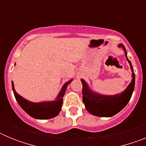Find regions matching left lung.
<instances>
[{"label":"left lung","mask_w":146,"mask_h":146,"mask_svg":"<svg viewBox=\"0 0 146 146\" xmlns=\"http://www.w3.org/2000/svg\"><path fill=\"white\" fill-rule=\"evenodd\" d=\"M124 51L126 58L129 64L131 71V82L124 91L115 95H104L94 91L83 79L82 84V102L89 113L98 117H111L119 113L126 107L131 97L135 84V74L131 63L127 58V52L122 44H118Z\"/></svg>","instance_id":"1"}]
</instances>
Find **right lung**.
<instances>
[{
    "label": "right lung",
    "instance_id": "1",
    "mask_svg": "<svg viewBox=\"0 0 146 146\" xmlns=\"http://www.w3.org/2000/svg\"><path fill=\"white\" fill-rule=\"evenodd\" d=\"M72 80L73 79H71L70 80L67 81L64 83L54 100L43 101L40 102H31L19 95L15 91L13 81H11V86H12V90L15 94V99L22 109L32 118H36V119L44 120L52 118L57 116L59 114L62 108V104H63V97L66 91L67 86L70 84Z\"/></svg>",
    "mask_w": 146,
    "mask_h": 146
}]
</instances>
